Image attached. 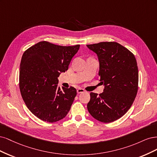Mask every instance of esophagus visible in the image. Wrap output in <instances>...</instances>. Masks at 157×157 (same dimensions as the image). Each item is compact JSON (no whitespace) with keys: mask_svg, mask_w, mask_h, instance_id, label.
<instances>
[{"mask_svg":"<svg viewBox=\"0 0 157 157\" xmlns=\"http://www.w3.org/2000/svg\"><path fill=\"white\" fill-rule=\"evenodd\" d=\"M85 91V90L83 89H82V88H79L77 89V93L78 94H80V93H82Z\"/></svg>","mask_w":157,"mask_h":157,"instance_id":"34e87169","label":"esophagus"}]
</instances>
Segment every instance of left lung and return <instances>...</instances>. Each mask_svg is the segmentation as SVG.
Segmentation results:
<instances>
[{
    "label": "left lung",
    "instance_id": "obj_1",
    "mask_svg": "<svg viewBox=\"0 0 157 157\" xmlns=\"http://www.w3.org/2000/svg\"><path fill=\"white\" fill-rule=\"evenodd\" d=\"M87 46L97 55L100 81L105 86L102 93H90L87 109L100 122H113L128 112L137 94V62L134 55L117 42H103Z\"/></svg>",
    "mask_w": 157,
    "mask_h": 157
}]
</instances>
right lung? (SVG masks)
Returning a JSON list of instances; mask_svg holds the SVG:
<instances>
[{"instance_id": "obj_1", "label": "right lung", "mask_w": 157, "mask_h": 157, "mask_svg": "<svg viewBox=\"0 0 157 157\" xmlns=\"http://www.w3.org/2000/svg\"><path fill=\"white\" fill-rule=\"evenodd\" d=\"M80 45L61 46L40 42L23 55L19 89L28 109L45 122L55 123L67 115L77 94L74 87L58 85V77L68 68Z\"/></svg>"}]
</instances>
